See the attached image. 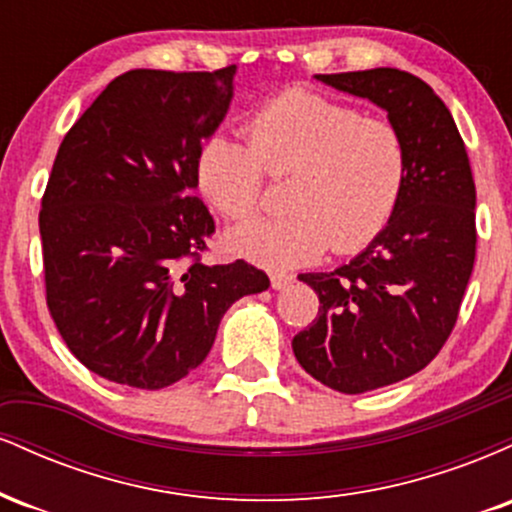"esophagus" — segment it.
Instances as JSON below:
<instances>
[{
    "mask_svg": "<svg viewBox=\"0 0 512 512\" xmlns=\"http://www.w3.org/2000/svg\"><path fill=\"white\" fill-rule=\"evenodd\" d=\"M291 284H293V276L291 274H281V272H274L272 274V289L281 291V289H286V286H291Z\"/></svg>",
    "mask_w": 512,
    "mask_h": 512,
    "instance_id": "1",
    "label": "esophagus"
}]
</instances>
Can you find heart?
Segmentation results:
<instances>
[{"label":"heart","instance_id":"heart-1","mask_svg":"<svg viewBox=\"0 0 512 512\" xmlns=\"http://www.w3.org/2000/svg\"><path fill=\"white\" fill-rule=\"evenodd\" d=\"M248 144L211 134L197 149L202 197L231 221L260 209L267 175L289 178L286 216L228 233V248L269 269L366 248L395 214L407 182V144L392 122L320 93L284 91L250 115Z\"/></svg>","mask_w":512,"mask_h":512}]
</instances>
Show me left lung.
<instances>
[{
  "label": "left lung",
  "instance_id": "1",
  "mask_svg": "<svg viewBox=\"0 0 512 512\" xmlns=\"http://www.w3.org/2000/svg\"><path fill=\"white\" fill-rule=\"evenodd\" d=\"M317 79L387 110L409 158L383 233L334 272L298 276L320 310L293 354L322 385L361 395L424 370L448 342L477 255V190L450 110L419 76L378 67Z\"/></svg>",
  "mask_w": 512,
  "mask_h": 512
}]
</instances>
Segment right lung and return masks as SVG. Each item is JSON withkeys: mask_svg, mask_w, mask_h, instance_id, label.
<instances>
[{"mask_svg": "<svg viewBox=\"0 0 512 512\" xmlns=\"http://www.w3.org/2000/svg\"><path fill=\"white\" fill-rule=\"evenodd\" d=\"M236 67L132 69L64 134L40 209L45 298L64 344L117 385L161 390L207 358L223 313L269 276L204 264L216 226L195 158Z\"/></svg>", "mask_w": 512, "mask_h": 512, "instance_id": "obj_1", "label": "right lung"}]
</instances>
